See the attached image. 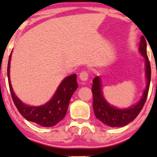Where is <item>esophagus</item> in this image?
<instances>
[{
    "mask_svg": "<svg viewBox=\"0 0 157 157\" xmlns=\"http://www.w3.org/2000/svg\"><path fill=\"white\" fill-rule=\"evenodd\" d=\"M80 80L81 81H83V82H86V81H87L88 80V77H89V74H88L86 71H82L80 74Z\"/></svg>",
    "mask_w": 157,
    "mask_h": 157,
    "instance_id": "obj_1",
    "label": "esophagus"
}]
</instances>
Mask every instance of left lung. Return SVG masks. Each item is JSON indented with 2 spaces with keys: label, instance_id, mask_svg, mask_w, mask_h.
Wrapping results in <instances>:
<instances>
[{
  "label": "left lung",
  "instance_id": "1",
  "mask_svg": "<svg viewBox=\"0 0 157 157\" xmlns=\"http://www.w3.org/2000/svg\"><path fill=\"white\" fill-rule=\"evenodd\" d=\"M146 38V37H145ZM147 44L145 37H140L139 52L145 60L146 86L140 100L135 105L127 108H117L109 103L102 94L101 78L97 76L93 80L91 91L93 94V109L95 117L102 123L110 127H122L132 122L137 117L145 104L151 82V66L147 55Z\"/></svg>",
  "mask_w": 157,
  "mask_h": 157
}]
</instances>
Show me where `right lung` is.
<instances>
[{
  "label": "right lung",
  "instance_id": "1",
  "mask_svg": "<svg viewBox=\"0 0 157 157\" xmlns=\"http://www.w3.org/2000/svg\"><path fill=\"white\" fill-rule=\"evenodd\" d=\"M12 53V51L9 58L7 75L12 100L20 113L28 121L35 122L43 127L55 125L64 118L71 97L78 87L76 74L65 77L53 97L46 103L38 106L26 105L16 96L11 84L10 62Z\"/></svg>",
  "mask_w": 157,
  "mask_h": 157
}]
</instances>
